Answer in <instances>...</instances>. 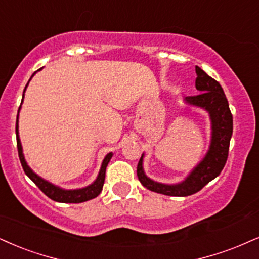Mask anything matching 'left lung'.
<instances>
[{"instance_id": "1", "label": "left lung", "mask_w": 259, "mask_h": 259, "mask_svg": "<svg viewBox=\"0 0 259 259\" xmlns=\"http://www.w3.org/2000/svg\"><path fill=\"white\" fill-rule=\"evenodd\" d=\"M196 89L200 94L185 97V102L209 113L211 121V142L209 150L187 178L174 185L157 183L146 177L143 168V154L137 167V175L143 186L152 192L173 197L191 196L219 177L227 162L229 142L233 133V116L228 101L219 81L207 75L198 66H196Z\"/></svg>"}]
</instances>
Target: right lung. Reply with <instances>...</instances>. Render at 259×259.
Segmentation results:
<instances>
[{
	"mask_svg": "<svg viewBox=\"0 0 259 259\" xmlns=\"http://www.w3.org/2000/svg\"><path fill=\"white\" fill-rule=\"evenodd\" d=\"M40 69H38V71H40ZM34 74H36V72L32 74V76H33ZM32 76L30 78V80L32 79ZM27 85H28V82L26 84V86H25L24 94H25V91H26ZM22 100H24V95H22ZM21 103H22V101H21ZM20 108H21V105L19 107V110H20ZM18 117H19V111H18ZM18 117H17V127H15V132H17V145H18L19 158H20L22 169H24L25 174H26L27 177L37 185L38 188H39L41 192L46 194V196L49 197L50 199L55 200V202H59V203H82V202H86V200L94 199V198H96L98 194L101 193L102 188H103L104 179H105V169H107L108 163H109L111 157H113V152H109V154L105 156L103 162H102L98 177L91 185H89V186L82 187V188H76V190H63V188L55 186V185L49 183V181L44 180L43 178H40L39 175H37L27 165L26 161H25L24 154H22V146L20 143V138H19Z\"/></svg>",
	"mask_w": 259,
	"mask_h": 259,
	"instance_id": "right-lung-1",
	"label": "right lung"
}]
</instances>
